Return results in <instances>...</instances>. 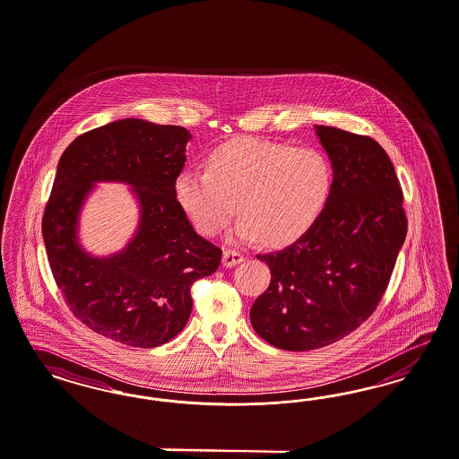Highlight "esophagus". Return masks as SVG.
I'll return each instance as SVG.
<instances>
[{"instance_id": "obj_1", "label": "esophagus", "mask_w": 459, "mask_h": 459, "mask_svg": "<svg viewBox=\"0 0 459 459\" xmlns=\"http://www.w3.org/2000/svg\"><path fill=\"white\" fill-rule=\"evenodd\" d=\"M245 260V255L238 250H226L222 255V265L224 267H235L238 264H241Z\"/></svg>"}]
</instances>
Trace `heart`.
<instances>
[{
  "label": "heart",
  "mask_w": 459,
  "mask_h": 459,
  "mask_svg": "<svg viewBox=\"0 0 459 459\" xmlns=\"http://www.w3.org/2000/svg\"><path fill=\"white\" fill-rule=\"evenodd\" d=\"M332 187V163L320 150L241 137L209 154L207 170L180 171L173 192L203 235L214 237L226 228L238 204L239 239L262 238L267 247L282 248L320 220Z\"/></svg>",
  "instance_id": "heart-1"
}]
</instances>
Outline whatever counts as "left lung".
<instances>
[{
    "instance_id": "obj_1",
    "label": "left lung",
    "mask_w": 459,
    "mask_h": 459,
    "mask_svg": "<svg viewBox=\"0 0 459 459\" xmlns=\"http://www.w3.org/2000/svg\"><path fill=\"white\" fill-rule=\"evenodd\" d=\"M333 169L320 220L290 247L256 255L271 284L250 309L255 332L303 352L330 345L366 322L390 282L407 237L403 192L373 137L316 126Z\"/></svg>"
}]
</instances>
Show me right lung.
I'll list each match as a JSON object with an SVG mask.
<instances>
[{
	"mask_svg": "<svg viewBox=\"0 0 459 459\" xmlns=\"http://www.w3.org/2000/svg\"><path fill=\"white\" fill-rule=\"evenodd\" d=\"M188 139L180 126L116 120L76 137L59 160L42 218L48 260L73 315L107 339L152 349L177 337L192 284L221 264V248L195 233L175 199ZM97 181L133 185L142 209L135 238L102 259L77 243L79 211Z\"/></svg>",
	"mask_w": 459,
	"mask_h": 459,
	"instance_id": "1",
	"label": "right lung"
}]
</instances>
